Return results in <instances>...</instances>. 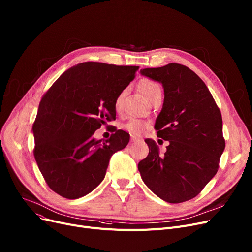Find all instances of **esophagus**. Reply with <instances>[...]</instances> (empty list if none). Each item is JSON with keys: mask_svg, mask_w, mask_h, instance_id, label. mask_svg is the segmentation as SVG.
I'll return each instance as SVG.
<instances>
[{"mask_svg": "<svg viewBox=\"0 0 252 252\" xmlns=\"http://www.w3.org/2000/svg\"><path fill=\"white\" fill-rule=\"evenodd\" d=\"M130 140H131V142H137L140 140V138H137L135 136H130Z\"/></svg>", "mask_w": 252, "mask_h": 252, "instance_id": "obj_1", "label": "esophagus"}]
</instances>
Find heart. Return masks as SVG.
Segmentation results:
<instances>
[{"instance_id": "1", "label": "heart", "mask_w": 252, "mask_h": 252, "mask_svg": "<svg viewBox=\"0 0 252 252\" xmlns=\"http://www.w3.org/2000/svg\"><path fill=\"white\" fill-rule=\"evenodd\" d=\"M139 88H140L141 92L143 93V95L148 100H150L152 98V96L157 94V93H161L160 86L157 83H155L154 81H152V79H143V81L139 85ZM124 94H125V91L122 92L121 94L118 95V97L116 99V106L121 105ZM126 128L128 131H130L131 134L141 135L144 133L145 130H146L147 124L142 122V121H139V119H131V121H129L126 125Z\"/></svg>"}]
</instances>
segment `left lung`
<instances>
[{
  "label": "left lung",
  "mask_w": 252,
  "mask_h": 252,
  "mask_svg": "<svg viewBox=\"0 0 252 252\" xmlns=\"http://www.w3.org/2000/svg\"><path fill=\"white\" fill-rule=\"evenodd\" d=\"M141 74L162 84L164 101L156 118L157 137L168 141L166 152L146 139L149 154L138 164L143 182L168 203L199 194L219 169L224 150L222 119L202 79L187 66L169 63Z\"/></svg>",
  "instance_id": "left-lung-1"
}]
</instances>
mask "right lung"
Returning <instances> with one entry per match:
<instances>
[{
	"label": "right lung",
	"instance_id": "obj_1",
	"mask_svg": "<svg viewBox=\"0 0 252 252\" xmlns=\"http://www.w3.org/2000/svg\"><path fill=\"white\" fill-rule=\"evenodd\" d=\"M138 69L81 63L66 70L43 96L32 126L33 155L52 191L77 199L103 181L112 154L126 146L129 135L115 127L103 143L93 135L115 121L116 99Z\"/></svg>",
	"mask_w": 252,
	"mask_h": 252
}]
</instances>
